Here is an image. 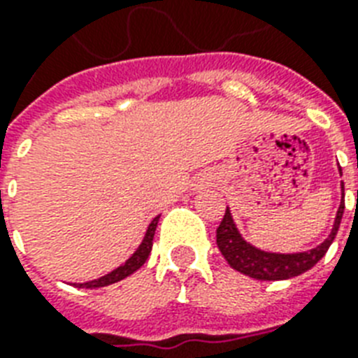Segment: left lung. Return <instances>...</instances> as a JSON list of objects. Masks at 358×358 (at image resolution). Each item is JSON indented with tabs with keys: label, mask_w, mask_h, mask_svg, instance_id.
Wrapping results in <instances>:
<instances>
[{
	"label": "left lung",
	"mask_w": 358,
	"mask_h": 358,
	"mask_svg": "<svg viewBox=\"0 0 358 358\" xmlns=\"http://www.w3.org/2000/svg\"><path fill=\"white\" fill-rule=\"evenodd\" d=\"M340 173H342V169H340ZM344 202H342L338 213H336V219H334L333 232L322 245H317L316 249L294 252V255L266 252V250L256 249L250 243H247L239 236L234 221H232V215H230V210L227 208L223 221L217 227V247L221 255L224 256V260L229 262L230 267H234L236 271L258 278V280H286V278L297 277L301 273L308 271L325 256V252L336 238L340 221L344 215Z\"/></svg>",
	"instance_id": "left-lung-1"
}]
</instances>
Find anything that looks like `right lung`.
Segmentation results:
<instances>
[{
    "label": "right lung",
    "mask_w": 358,
    "mask_h": 358,
    "mask_svg": "<svg viewBox=\"0 0 358 358\" xmlns=\"http://www.w3.org/2000/svg\"><path fill=\"white\" fill-rule=\"evenodd\" d=\"M157 221H159V215L154 217L150 224H148V230H146L145 239H143V243L139 245V249L135 250L134 255L129 256L128 260L124 262L122 266L117 267L115 271L108 273V275H103V277L96 278V280H91V282H83V284H76L78 288H102V286H109V284L119 282L122 278L129 277L131 273L137 271L143 264L146 262L148 255H150L152 250V239H154V234H156V227Z\"/></svg>",
    "instance_id": "right-lung-1"
}]
</instances>
